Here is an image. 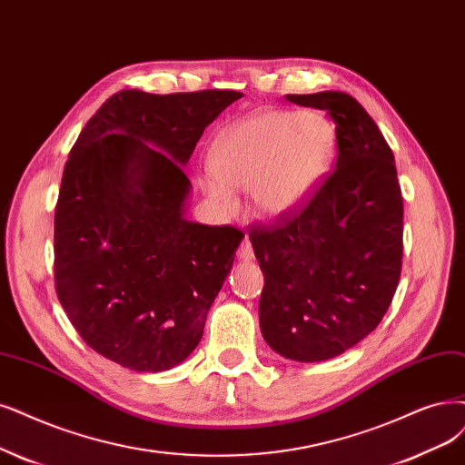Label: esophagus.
<instances>
[{
  "label": "esophagus",
  "instance_id": "obj_1",
  "mask_svg": "<svg viewBox=\"0 0 465 465\" xmlns=\"http://www.w3.org/2000/svg\"><path fill=\"white\" fill-rule=\"evenodd\" d=\"M237 259H242V261H252L254 259V251H252V245L249 242V237H245L243 242H242V245H239Z\"/></svg>",
  "mask_w": 465,
  "mask_h": 465
}]
</instances>
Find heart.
<instances>
[{
	"instance_id": "1",
	"label": "heart",
	"mask_w": 465,
	"mask_h": 465,
	"mask_svg": "<svg viewBox=\"0 0 465 465\" xmlns=\"http://www.w3.org/2000/svg\"><path fill=\"white\" fill-rule=\"evenodd\" d=\"M335 130L325 116L299 111H262L223 130L211 149L215 176L203 185L222 209H233L226 186L252 192L264 214H287L330 170Z\"/></svg>"
}]
</instances>
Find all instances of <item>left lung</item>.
Wrapping results in <instances>:
<instances>
[{
    "instance_id": "8db88e82",
    "label": "left lung",
    "mask_w": 465,
    "mask_h": 465,
    "mask_svg": "<svg viewBox=\"0 0 465 465\" xmlns=\"http://www.w3.org/2000/svg\"><path fill=\"white\" fill-rule=\"evenodd\" d=\"M285 97L330 114L337 161L302 209L249 233L264 273L261 331L283 358L322 362L358 345L391 306L404 206L392 151L352 95Z\"/></svg>"
}]
</instances>
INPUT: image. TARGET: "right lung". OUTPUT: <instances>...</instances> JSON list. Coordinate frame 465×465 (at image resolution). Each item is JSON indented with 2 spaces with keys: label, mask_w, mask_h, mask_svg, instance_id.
<instances>
[{
  "label": "right lung",
  "mask_w": 465,
  "mask_h": 465,
  "mask_svg": "<svg viewBox=\"0 0 465 465\" xmlns=\"http://www.w3.org/2000/svg\"><path fill=\"white\" fill-rule=\"evenodd\" d=\"M233 90H123L68 154L55 206V291L95 352L164 371L193 352L243 232L183 218V166Z\"/></svg>",
  "instance_id": "obj_1"
}]
</instances>
